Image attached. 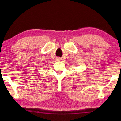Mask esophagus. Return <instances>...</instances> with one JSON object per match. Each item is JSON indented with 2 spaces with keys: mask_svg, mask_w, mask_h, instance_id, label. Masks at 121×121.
Masks as SVG:
<instances>
[{
  "mask_svg": "<svg viewBox=\"0 0 121 121\" xmlns=\"http://www.w3.org/2000/svg\"><path fill=\"white\" fill-rule=\"evenodd\" d=\"M60 59H59V58H58V59H56V60H57V61H59V60H60Z\"/></svg>",
  "mask_w": 121,
  "mask_h": 121,
  "instance_id": "1",
  "label": "esophagus"
}]
</instances>
